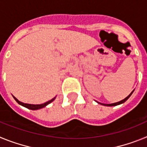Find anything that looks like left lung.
Instances as JSON below:
<instances>
[{
    "label": "left lung",
    "mask_w": 147,
    "mask_h": 147,
    "mask_svg": "<svg viewBox=\"0 0 147 147\" xmlns=\"http://www.w3.org/2000/svg\"><path fill=\"white\" fill-rule=\"evenodd\" d=\"M133 91H134V90H132V93H131L130 94H129V96H128L126 97V98H124V99L121 100V101H120V102H115V103H113V104H102V103H100V102H98V104H101V105H105V106H116V105H121V104H123V103H124V102H125L126 101H127V100L128 99V98H129V97H130V96H131V95H132V93H133Z\"/></svg>",
    "instance_id": "obj_1"
}]
</instances>
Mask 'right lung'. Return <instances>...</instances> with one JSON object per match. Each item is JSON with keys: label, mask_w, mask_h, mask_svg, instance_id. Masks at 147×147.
Listing matches in <instances>:
<instances>
[{"label": "right lung", "mask_w": 147, "mask_h": 147, "mask_svg": "<svg viewBox=\"0 0 147 147\" xmlns=\"http://www.w3.org/2000/svg\"><path fill=\"white\" fill-rule=\"evenodd\" d=\"M14 97V98L15 99V101H16L17 102H18L19 105H22V106H23V107H26V108L28 109H30V110H38V109H41V108H43V107H45L46 105H48L49 104H50L51 102H52L53 101H54V99H55L56 97H54V98H52V99H51L50 101H48V102H46L45 103H43V104H41V105H31V104H26V103H23V102H20V101H18V99H17L16 98H15V96Z\"/></svg>", "instance_id": "add662e5"}]
</instances>
